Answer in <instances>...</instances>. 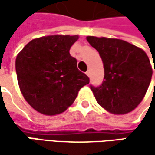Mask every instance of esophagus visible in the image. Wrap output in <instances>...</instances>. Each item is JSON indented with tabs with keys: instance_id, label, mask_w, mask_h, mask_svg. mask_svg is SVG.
<instances>
[{
	"instance_id": "34e87169",
	"label": "esophagus",
	"mask_w": 155,
	"mask_h": 155,
	"mask_svg": "<svg viewBox=\"0 0 155 155\" xmlns=\"http://www.w3.org/2000/svg\"><path fill=\"white\" fill-rule=\"evenodd\" d=\"M86 74H87V75H88V76L90 77V74H91V73H90V71H87V72H86Z\"/></svg>"
}]
</instances>
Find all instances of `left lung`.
Returning <instances> with one entry per match:
<instances>
[{"label":"left lung","instance_id":"8db88e82","mask_svg":"<svg viewBox=\"0 0 155 155\" xmlns=\"http://www.w3.org/2000/svg\"><path fill=\"white\" fill-rule=\"evenodd\" d=\"M87 40L99 52L104 66L102 83L90 86L96 101L113 114L132 111L143 99L151 82L153 70L147 54L121 39L90 36Z\"/></svg>","mask_w":155,"mask_h":155}]
</instances>
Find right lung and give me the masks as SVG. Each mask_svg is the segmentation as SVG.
Instances as JSON below:
<instances>
[{
	"label": "right lung",
	"mask_w": 155,
	"mask_h": 155,
	"mask_svg": "<svg viewBox=\"0 0 155 155\" xmlns=\"http://www.w3.org/2000/svg\"><path fill=\"white\" fill-rule=\"evenodd\" d=\"M78 36L54 35L31 40L16 58L19 89L28 103L48 116L64 112L90 82L70 48Z\"/></svg>",
	"instance_id": "add662e5"
}]
</instances>
